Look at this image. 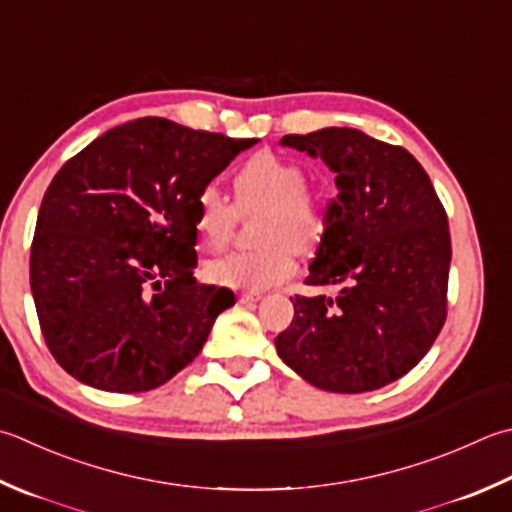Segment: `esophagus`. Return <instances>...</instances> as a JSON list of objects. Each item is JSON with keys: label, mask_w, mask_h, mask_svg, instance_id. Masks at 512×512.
<instances>
[{"label": "esophagus", "mask_w": 512, "mask_h": 512, "mask_svg": "<svg viewBox=\"0 0 512 512\" xmlns=\"http://www.w3.org/2000/svg\"><path fill=\"white\" fill-rule=\"evenodd\" d=\"M262 299V293H242L239 295V302L242 304H253V302H259Z\"/></svg>", "instance_id": "esophagus-1"}]
</instances>
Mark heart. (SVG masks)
Here are the masks:
<instances>
[{"instance_id": "heart-1", "label": "heart", "mask_w": 512, "mask_h": 512, "mask_svg": "<svg viewBox=\"0 0 512 512\" xmlns=\"http://www.w3.org/2000/svg\"><path fill=\"white\" fill-rule=\"evenodd\" d=\"M306 179L302 164L262 150L237 170L233 204L215 184L199 190L195 228L208 248H222L239 217L257 215L253 237L259 246L210 259L204 268L210 282L257 293L293 273V250H317L328 228V204Z\"/></svg>"}]
</instances>
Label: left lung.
I'll use <instances>...</instances> for the list:
<instances>
[{
	"label": "left lung",
	"instance_id": "1",
	"mask_svg": "<svg viewBox=\"0 0 512 512\" xmlns=\"http://www.w3.org/2000/svg\"><path fill=\"white\" fill-rule=\"evenodd\" d=\"M337 175L328 228L306 284L337 295L290 299L275 337L284 364L330 393H368L419 364L446 322L450 233L422 164L355 128L286 135Z\"/></svg>",
	"mask_w": 512,
	"mask_h": 512
}]
</instances>
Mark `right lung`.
Instances as JSON below:
<instances>
[{
	"label": "right lung",
	"instance_id": "obj_1",
	"mask_svg": "<svg viewBox=\"0 0 512 512\" xmlns=\"http://www.w3.org/2000/svg\"><path fill=\"white\" fill-rule=\"evenodd\" d=\"M257 139L142 117L108 130L50 182L30 290L50 355L108 393L166 384L204 348L233 290L199 284V190Z\"/></svg>",
	"mask_w": 512,
	"mask_h": 512
}]
</instances>
